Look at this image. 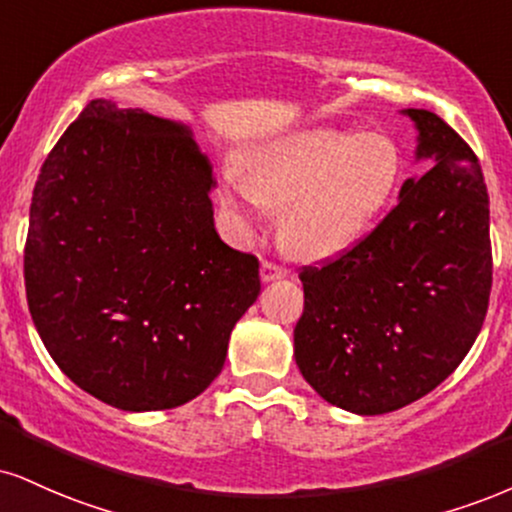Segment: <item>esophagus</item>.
<instances>
[{
  "label": "esophagus",
  "mask_w": 512,
  "mask_h": 512,
  "mask_svg": "<svg viewBox=\"0 0 512 512\" xmlns=\"http://www.w3.org/2000/svg\"><path fill=\"white\" fill-rule=\"evenodd\" d=\"M260 276H262L264 283H272V281L286 279L288 272H286V269H283V267H279V264H274V262H262Z\"/></svg>",
  "instance_id": "esophagus-1"
}]
</instances>
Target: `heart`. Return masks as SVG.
Segmentation results:
<instances>
[{"label": "heart", "instance_id": "obj_1", "mask_svg": "<svg viewBox=\"0 0 512 512\" xmlns=\"http://www.w3.org/2000/svg\"><path fill=\"white\" fill-rule=\"evenodd\" d=\"M400 176L403 155L389 135L303 128L252 147L248 171L226 164L221 202L245 231L281 207L283 245L303 260H331L377 224Z\"/></svg>", "mask_w": 512, "mask_h": 512}]
</instances>
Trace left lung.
<instances>
[{"label": "left lung", "instance_id": "left-lung-1", "mask_svg": "<svg viewBox=\"0 0 512 512\" xmlns=\"http://www.w3.org/2000/svg\"><path fill=\"white\" fill-rule=\"evenodd\" d=\"M398 205L365 240L300 274L295 365L336 408L384 415L427 396L470 353L491 293L489 193L465 140L427 109Z\"/></svg>", "mask_w": 512, "mask_h": 512}]
</instances>
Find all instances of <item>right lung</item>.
<instances>
[{
	"label": "right lung",
	"mask_w": 512,
	"mask_h": 512,
	"mask_svg": "<svg viewBox=\"0 0 512 512\" xmlns=\"http://www.w3.org/2000/svg\"><path fill=\"white\" fill-rule=\"evenodd\" d=\"M212 162L186 123L92 100L42 164L26 293L73 384L128 412L188 403L219 377L260 262L214 229Z\"/></svg>",
	"instance_id": "obj_1"
}]
</instances>
